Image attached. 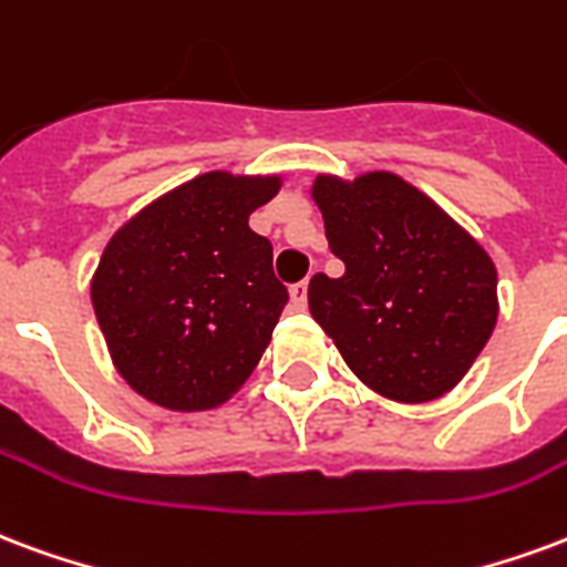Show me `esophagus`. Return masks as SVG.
<instances>
[{
	"label": "esophagus",
	"instance_id": "obj_1",
	"mask_svg": "<svg viewBox=\"0 0 567 567\" xmlns=\"http://www.w3.org/2000/svg\"><path fill=\"white\" fill-rule=\"evenodd\" d=\"M306 291H309V282H297V285H291V306H295V309H306Z\"/></svg>",
	"mask_w": 567,
	"mask_h": 567
}]
</instances>
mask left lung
<instances>
[{
	"label": "left lung",
	"mask_w": 567,
	"mask_h": 567,
	"mask_svg": "<svg viewBox=\"0 0 567 567\" xmlns=\"http://www.w3.org/2000/svg\"><path fill=\"white\" fill-rule=\"evenodd\" d=\"M339 279L316 272L309 312L348 369L393 402H430L472 369L498 318L496 264L430 195L390 171L318 174Z\"/></svg>",
	"instance_id": "left-lung-1"
}]
</instances>
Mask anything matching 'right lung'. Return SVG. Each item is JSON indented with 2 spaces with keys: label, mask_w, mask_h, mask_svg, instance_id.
I'll use <instances>...</instances> for the list:
<instances>
[{
  "label": "right lung",
  "mask_w": 567,
  "mask_h": 567,
  "mask_svg": "<svg viewBox=\"0 0 567 567\" xmlns=\"http://www.w3.org/2000/svg\"><path fill=\"white\" fill-rule=\"evenodd\" d=\"M282 174L209 171L171 188L113 234L90 297L116 372L171 412L219 409L246 384L288 291L249 216Z\"/></svg>",
  "instance_id": "obj_1"
}]
</instances>
